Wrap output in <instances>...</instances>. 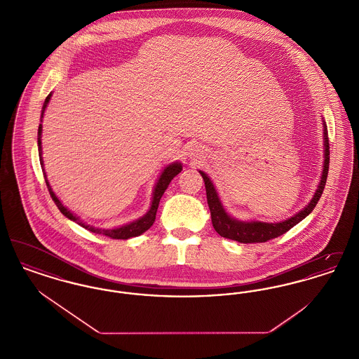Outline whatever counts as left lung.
Returning <instances> with one entry per match:
<instances>
[{"label":"left lung","instance_id":"left-lung-1","mask_svg":"<svg viewBox=\"0 0 359 359\" xmlns=\"http://www.w3.org/2000/svg\"><path fill=\"white\" fill-rule=\"evenodd\" d=\"M323 135H325L323 136L325 137V165H323V173H322L319 187L316 189L312 201L308 203L307 207H304L300 212H297L294 217H292L284 222H241L237 219H233L224 211L222 203L218 198V194L212 186L210 177L205 175V172L199 171L205 180L207 203L210 207L211 221H212V226H214L215 231L223 238L238 241L241 243H259V242H266L269 239L277 238V237L285 234L297 223L302 222L307 215L311 214V211L315 208V205H318V202L323 194L325 182H327L328 167H330V142H328V132H327L325 122L323 123Z\"/></svg>","mask_w":359,"mask_h":359}]
</instances>
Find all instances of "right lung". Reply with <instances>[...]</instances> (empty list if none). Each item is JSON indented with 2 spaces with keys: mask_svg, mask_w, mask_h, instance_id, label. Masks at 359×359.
Instances as JSON below:
<instances>
[{
  "mask_svg": "<svg viewBox=\"0 0 359 359\" xmlns=\"http://www.w3.org/2000/svg\"><path fill=\"white\" fill-rule=\"evenodd\" d=\"M51 95L52 94L50 93L48 97H47L46 101H44L43 110H41V118H43V114H44V110H46L47 104H48L50 100H51ZM41 128H43V126H41V123H40V125H39V133H37V137H39V138H37V145H39L40 164L43 165V158H41ZM180 171H182V164H180V163H173V164L168 165V167L163 171L160 179H158V182H157V184H156V187H154V199H152L151 208H149V211H148L142 218L137 219L135 222L129 223V224H125V226L118 227V229H109V230L97 229V227H93V226H90V224H87V223L79 221V219H78L72 212H69V210H67L65 205H62V202L56 198V195L53 194L51 186H50V183H48V180H47V175H46V172H44V168H43V175H44L46 184H47L48 191H50L52 201L55 202V205H57V208L60 210V212H62L65 217H67L69 219L74 221V222L79 223L82 227H85V229H87L88 231H91V233L102 234V236H106V237H109V238L111 239H128L141 236L142 233H145V231L154 224V219H156V212H157L158 203H160V199H161L163 194L165 192V189L170 186L172 179H173L177 173H180Z\"/></svg>",
  "mask_w": 359,
  "mask_h": 359,
  "instance_id": "right-lung-1",
  "label": "right lung"
}]
</instances>
